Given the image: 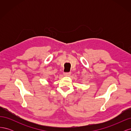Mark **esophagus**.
<instances>
[{
	"label": "esophagus",
	"mask_w": 131,
	"mask_h": 131,
	"mask_svg": "<svg viewBox=\"0 0 131 131\" xmlns=\"http://www.w3.org/2000/svg\"><path fill=\"white\" fill-rule=\"evenodd\" d=\"M70 74H71L70 72H69V73H66L64 74V75H65V76H67V77H69V76H70Z\"/></svg>",
	"instance_id": "1"
}]
</instances>
